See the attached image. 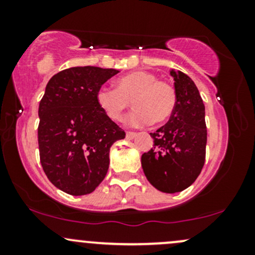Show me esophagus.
Wrapping results in <instances>:
<instances>
[{"label":"esophagus","instance_id":"obj_1","mask_svg":"<svg viewBox=\"0 0 255 255\" xmlns=\"http://www.w3.org/2000/svg\"><path fill=\"white\" fill-rule=\"evenodd\" d=\"M135 136H136L135 131H129V130H128L127 133H126V137H127V139H133V137H135Z\"/></svg>","mask_w":255,"mask_h":255}]
</instances>
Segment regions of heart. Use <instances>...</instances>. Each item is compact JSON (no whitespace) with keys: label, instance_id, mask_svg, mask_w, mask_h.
Wrapping results in <instances>:
<instances>
[{"label":"heart","instance_id":"obj_1","mask_svg":"<svg viewBox=\"0 0 255 255\" xmlns=\"http://www.w3.org/2000/svg\"><path fill=\"white\" fill-rule=\"evenodd\" d=\"M98 108L111 121L119 122L131 105L135 110L128 116L127 124L141 127L152 122L160 125L171 118L177 104L175 86L160 80L146 71L128 73L116 80V89L99 87L96 92Z\"/></svg>","mask_w":255,"mask_h":255}]
</instances>
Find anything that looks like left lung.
<instances>
[{
	"instance_id": "left-lung-1",
	"label": "left lung",
	"mask_w": 255,
	"mask_h": 255,
	"mask_svg": "<svg viewBox=\"0 0 255 255\" xmlns=\"http://www.w3.org/2000/svg\"><path fill=\"white\" fill-rule=\"evenodd\" d=\"M177 104L170 120L150 133L153 146L141 156L148 182L158 191L186 189L200 175L206 156L205 105L194 81L181 71H171Z\"/></svg>"
}]
</instances>
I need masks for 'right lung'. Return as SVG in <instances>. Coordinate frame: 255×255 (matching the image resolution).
Returning a JSON list of instances; mask_svg holds the SVG:
<instances>
[{
    "label": "right lung",
    "mask_w": 255,
    "mask_h": 255,
    "mask_svg": "<svg viewBox=\"0 0 255 255\" xmlns=\"http://www.w3.org/2000/svg\"><path fill=\"white\" fill-rule=\"evenodd\" d=\"M119 71L72 67L55 74L39 103L38 146L50 182L71 195L93 192L109 169L111 145L126 133L104 115L96 92Z\"/></svg>",
    "instance_id": "1"
}]
</instances>
